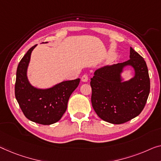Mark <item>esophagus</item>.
<instances>
[{
    "mask_svg": "<svg viewBox=\"0 0 161 161\" xmlns=\"http://www.w3.org/2000/svg\"><path fill=\"white\" fill-rule=\"evenodd\" d=\"M88 80H89V78H88V76L87 75V74L83 75L81 78V81H83V82H87Z\"/></svg>",
    "mask_w": 161,
    "mask_h": 161,
    "instance_id": "obj_1",
    "label": "esophagus"
}]
</instances>
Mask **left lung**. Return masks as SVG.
<instances>
[{"mask_svg":"<svg viewBox=\"0 0 161 161\" xmlns=\"http://www.w3.org/2000/svg\"><path fill=\"white\" fill-rule=\"evenodd\" d=\"M129 58L123 63L97 69L91 79L93 108L100 119L114 124H124L137 116L150 93V77L145 60L132 47ZM126 66L134 69V76L124 81L121 74Z\"/></svg>","mask_w":161,"mask_h":161,"instance_id":"obj_1","label":"left lung"}]
</instances>
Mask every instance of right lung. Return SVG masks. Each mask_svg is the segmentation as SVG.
I'll list each match as a JSON object with an SVG mask.
<instances>
[{
  "mask_svg": "<svg viewBox=\"0 0 161 161\" xmlns=\"http://www.w3.org/2000/svg\"><path fill=\"white\" fill-rule=\"evenodd\" d=\"M37 45L31 47L19 62L15 84V96L23 114L35 123L50 125L58 121L67 108L69 97L80 84V79L64 81L52 87L40 89L29 81L27 69L31 53Z\"/></svg>",
  "mask_w": 161,
  "mask_h": 161,
  "instance_id": "add662e5",
  "label": "right lung"
}]
</instances>
